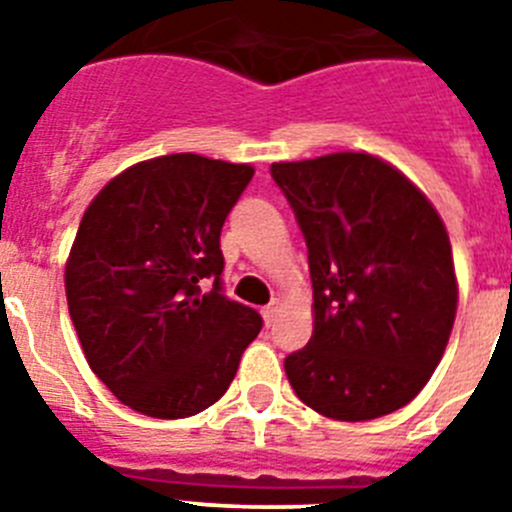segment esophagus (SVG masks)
Masks as SVG:
<instances>
[{"instance_id": "1", "label": "esophagus", "mask_w": 512, "mask_h": 512, "mask_svg": "<svg viewBox=\"0 0 512 512\" xmlns=\"http://www.w3.org/2000/svg\"><path fill=\"white\" fill-rule=\"evenodd\" d=\"M277 310H279V302H277V300L269 302V305H266L264 310H261V315H264V323H266V325L274 323V315H277Z\"/></svg>"}]
</instances>
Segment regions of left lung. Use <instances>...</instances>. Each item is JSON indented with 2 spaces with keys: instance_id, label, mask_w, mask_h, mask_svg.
Listing matches in <instances>:
<instances>
[{
  "instance_id": "8db88e82",
  "label": "left lung",
  "mask_w": 512,
  "mask_h": 512,
  "mask_svg": "<svg viewBox=\"0 0 512 512\" xmlns=\"http://www.w3.org/2000/svg\"><path fill=\"white\" fill-rule=\"evenodd\" d=\"M307 243L312 338L284 359L307 408L359 423L408 405L456 318L449 233L395 166L369 153L271 164Z\"/></svg>"
}]
</instances>
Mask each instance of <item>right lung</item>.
Instances as JSON below:
<instances>
[{"label":"right lung","mask_w":512,"mask_h":512,"mask_svg":"<svg viewBox=\"0 0 512 512\" xmlns=\"http://www.w3.org/2000/svg\"><path fill=\"white\" fill-rule=\"evenodd\" d=\"M251 176L248 164L171 153L122 171L81 217L66 300L92 372L122 405L164 420L202 413L259 336V312L223 295L220 251Z\"/></svg>","instance_id":"obj_1"}]
</instances>
